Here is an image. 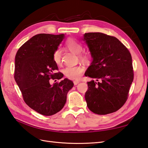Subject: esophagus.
Segmentation results:
<instances>
[{
	"label": "esophagus",
	"mask_w": 148,
	"mask_h": 148,
	"mask_svg": "<svg viewBox=\"0 0 148 148\" xmlns=\"http://www.w3.org/2000/svg\"><path fill=\"white\" fill-rule=\"evenodd\" d=\"M80 81L79 80H76V81H74V85H77V84L79 83Z\"/></svg>",
	"instance_id": "esophagus-1"
}]
</instances>
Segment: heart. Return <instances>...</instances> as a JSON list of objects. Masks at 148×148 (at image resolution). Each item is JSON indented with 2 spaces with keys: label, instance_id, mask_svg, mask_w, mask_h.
<instances>
[{
  "label": "heart",
  "instance_id": "heart-1",
  "mask_svg": "<svg viewBox=\"0 0 148 148\" xmlns=\"http://www.w3.org/2000/svg\"><path fill=\"white\" fill-rule=\"evenodd\" d=\"M66 46L68 49L74 54L78 55V58L81 62L83 63H88L91 60V56L88 53H81L83 50V46L81 44L74 39H69L66 41ZM53 61L56 65L61 64V52L60 49H56L53 55ZM84 69L79 65L74 67H65L63 72L66 77L72 79H78L81 76Z\"/></svg>",
  "mask_w": 148,
  "mask_h": 148
}]
</instances>
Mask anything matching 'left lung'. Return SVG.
Here are the masks:
<instances>
[{
	"label": "left lung",
	"instance_id": "obj_1",
	"mask_svg": "<svg viewBox=\"0 0 148 148\" xmlns=\"http://www.w3.org/2000/svg\"><path fill=\"white\" fill-rule=\"evenodd\" d=\"M83 40L93 58L84 75L97 81L87 83L88 108L100 115L116 112L127 101L134 80L130 53L117 38L103 33H85Z\"/></svg>",
	"mask_w": 148,
	"mask_h": 148
}]
</instances>
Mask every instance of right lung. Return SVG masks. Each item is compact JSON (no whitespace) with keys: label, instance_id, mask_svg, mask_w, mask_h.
I'll return each mask as SVG.
<instances>
[{"label":"right lung","instance_id":"obj_1","mask_svg":"<svg viewBox=\"0 0 148 148\" xmlns=\"http://www.w3.org/2000/svg\"><path fill=\"white\" fill-rule=\"evenodd\" d=\"M64 38V34H39L22 45L15 56L14 79L25 102L44 116H51L64 108L67 94L74 86L65 78L50 84L49 79H60L61 72L54 73L58 67L53 53Z\"/></svg>","mask_w":148,"mask_h":148}]
</instances>
